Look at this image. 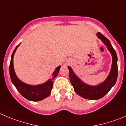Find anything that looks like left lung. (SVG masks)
<instances>
[{"instance_id": "1", "label": "left lung", "mask_w": 126, "mask_h": 126, "mask_svg": "<svg viewBox=\"0 0 126 126\" xmlns=\"http://www.w3.org/2000/svg\"><path fill=\"white\" fill-rule=\"evenodd\" d=\"M97 36L98 39H100L106 46L112 58L110 71L107 79L97 85H90L79 79V77L74 73L72 68L70 66H68L70 82L73 87L75 92L80 97L88 100H98L104 97L112 87H114L117 81L118 75L117 56L116 52L107 38L103 36L100 32H97Z\"/></svg>"}]
</instances>
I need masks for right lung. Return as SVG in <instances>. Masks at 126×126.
<instances>
[{
    "instance_id": "right-lung-1",
    "label": "right lung",
    "mask_w": 126,
    "mask_h": 126,
    "mask_svg": "<svg viewBox=\"0 0 126 126\" xmlns=\"http://www.w3.org/2000/svg\"><path fill=\"white\" fill-rule=\"evenodd\" d=\"M20 44L16 47L15 49L14 50L12 56H11V63H10L9 66V73L11 81H12V83L14 85L16 88H17L18 92L24 98L31 100V101H40V100L45 99L46 97H49V95L51 93L53 82H54L53 80L57 77L61 66H58L55 69V71H53V73H52L51 79H48V80H47L44 83L36 85H28L27 83H25L18 79V77H17L15 73V71H14V56L16 53V51L17 50Z\"/></svg>"
}]
</instances>
